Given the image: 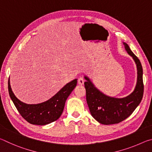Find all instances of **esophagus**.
I'll list each match as a JSON object with an SVG mask.
<instances>
[{
    "label": "esophagus",
    "instance_id": "obj_1",
    "mask_svg": "<svg viewBox=\"0 0 152 152\" xmlns=\"http://www.w3.org/2000/svg\"><path fill=\"white\" fill-rule=\"evenodd\" d=\"M78 84H80V85H83L84 83V80L82 78H78Z\"/></svg>",
    "mask_w": 152,
    "mask_h": 152
}]
</instances>
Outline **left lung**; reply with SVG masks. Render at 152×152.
<instances>
[{
  "label": "left lung",
  "mask_w": 152,
  "mask_h": 152,
  "mask_svg": "<svg viewBox=\"0 0 152 152\" xmlns=\"http://www.w3.org/2000/svg\"><path fill=\"white\" fill-rule=\"evenodd\" d=\"M125 50L133 58L137 66V78L135 88L132 93L123 98L111 97L97 89L88 77L86 82V102L90 112L95 120L103 125L116 124L123 121L132 114L142 99L143 94V68L140 60L123 42Z\"/></svg>",
  "instance_id": "1"
}]
</instances>
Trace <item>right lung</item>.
Returning a JSON list of instances; mask_svg holds the SVG:
<instances>
[{"label": "right lung", "mask_w": 152, "mask_h": 152, "mask_svg": "<svg viewBox=\"0 0 152 152\" xmlns=\"http://www.w3.org/2000/svg\"><path fill=\"white\" fill-rule=\"evenodd\" d=\"M77 84V79L66 84L48 101L42 103L29 104L19 101L12 91L9 80V93L20 115L31 124L45 125L58 119L62 113L66 99Z\"/></svg>", "instance_id": "obj_1"}]
</instances>
